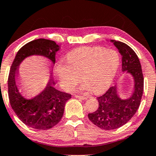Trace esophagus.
I'll return each mask as SVG.
<instances>
[{
    "label": "esophagus",
    "mask_w": 156,
    "mask_h": 156,
    "mask_svg": "<svg viewBox=\"0 0 156 156\" xmlns=\"http://www.w3.org/2000/svg\"><path fill=\"white\" fill-rule=\"evenodd\" d=\"M75 97L78 98V99H81V100H87L88 98L87 97H84V96H81V95H75Z\"/></svg>",
    "instance_id": "esophagus-1"
}]
</instances>
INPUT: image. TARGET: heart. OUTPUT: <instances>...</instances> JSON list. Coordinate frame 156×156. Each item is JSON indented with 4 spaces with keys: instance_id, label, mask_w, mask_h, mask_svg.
<instances>
[{
    "instance_id": "1",
    "label": "heart",
    "mask_w": 156,
    "mask_h": 156,
    "mask_svg": "<svg viewBox=\"0 0 156 156\" xmlns=\"http://www.w3.org/2000/svg\"><path fill=\"white\" fill-rule=\"evenodd\" d=\"M120 63L119 55L113 49L101 47H83L68 54V63L57 65L55 73L65 90H72L80 80L76 73L82 71L84 80L77 88L80 92L93 90L96 93L107 90L112 84Z\"/></svg>"
}]
</instances>
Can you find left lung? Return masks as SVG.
Instances as JSON below:
<instances>
[{
	"label": "left lung",
	"instance_id": "left-lung-1",
	"mask_svg": "<svg viewBox=\"0 0 156 156\" xmlns=\"http://www.w3.org/2000/svg\"><path fill=\"white\" fill-rule=\"evenodd\" d=\"M122 56V72L130 74L133 80V90L127 98H122L115 85L102 96L97 98L98 109L88 114L92 123L103 130H115L130 121L140 107L144 90V77L140 60L133 49L125 43L111 40Z\"/></svg>",
	"mask_w": 156,
	"mask_h": 156
}]
</instances>
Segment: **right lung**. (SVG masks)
I'll use <instances>...</instances> for the list:
<instances>
[{"label": "right lung", "mask_w": 156, "mask_h": 156, "mask_svg": "<svg viewBox=\"0 0 156 156\" xmlns=\"http://www.w3.org/2000/svg\"><path fill=\"white\" fill-rule=\"evenodd\" d=\"M61 47L54 41L37 39L26 44L19 50L12 65L8 77V94L11 107L23 123L36 130H45L53 128L61 121L66 102L71 95L62 92L54 87L52 78L56 52ZM42 56L51 63L49 66L50 79L42 91L32 98H26L21 94L19 66L28 57Z\"/></svg>", "instance_id": "1"}]
</instances>
